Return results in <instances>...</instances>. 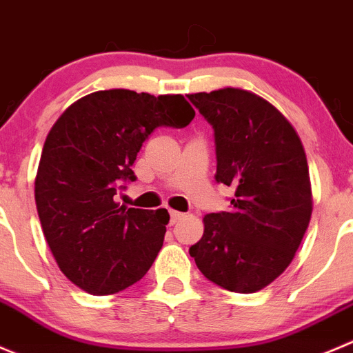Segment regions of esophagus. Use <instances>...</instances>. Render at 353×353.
<instances>
[{
	"mask_svg": "<svg viewBox=\"0 0 353 353\" xmlns=\"http://www.w3.org/2000/svg\"><path fill=\"white\" fill-rule=\"evenodd\" d=\"M183 217H184V214H181V212L170 210V224H176V222H179Z\"/></svg>",
	"mask_w": 353,
	"mask_h": 353,
	"instance_id": "esophagus-1",
	"label": "esophagus"
}]
</instances>
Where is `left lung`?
<instances>
[{
	"label": "left lung",
	"instance_id": "1",
	"mask_svg": "<svg viewBox=\"0 0 353 353\" xmlns=\"http://www.w3.org/2000/svg\"><path fill=\"white\" fill-rule=\"evenodd\" d=\"M214 129L215 181L234 188L229 212L207 214L190 248L198 269L234 293H255L292 263L312 215L305 150L269 101L239 88L188 94Z\"/></svg>",
	"mask_w": 353,
	"mask_h": 353
}]
</instances>
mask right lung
Segmentation results:
<instances>
[{
    "label": "right lung",
    "mask_w": 353,
    "mask_h": 353,
    "mask_svg": "<svg viewBox=\"0 0 353 353\" xmlns=\"http://www.w3.org/2000/svg\"><path fill=\"white\" fill-rule=\"evenodd\" d=\"M183 94L97 91L72 103L48 132L37 167L36 207L60 271L91 295H114L148 272L169 212L115 201L138 152L159 125L186 128Z\"/></svg>",
    "instance_id": "right-lung-1"
}]
</instances>
